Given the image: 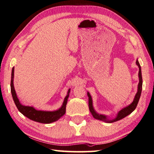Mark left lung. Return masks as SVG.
I'll return each instance as SVG.
<instances>
[{
    "instance_id": "8db88e82",
    "label": "left lung",
    "mask_w": 154,
    "mask_h": 154,
    "mask_svg": "<svg viewBox=\"0 0 154 154\" xmlns=\"http://www.w3.org/2000/svg\"><path fill=\"white\" fill-rule=\"evenodd\" d=\"M136 64L138 65L139 67V78H140V82L139 84H138V89H137V92L136 93V95L135 96L134 100L132 103L129 105V106L126 107L125 108H123L121 111H119L118 113V115H117V117L115 119L113 120H108L107 119L106 117L103 116V115H99V114H97V113L95 112L94 111V109L93 107V105H92V99L91 95L89 93H87V95L89 97V108L90 110V112L91 113L93 117H94L95 119H97L99 120H102V121H105L106 122H109V123H113L117 121H119V120L122 119L123 118H124L125 117H126L127 116L129 115L131 113L133 112V111L135 110V108H136L138 101L140 100V96H141V90H142V76H141V67L139 62H138L137 60H136Z\"/></svg>"
}]
</instances>
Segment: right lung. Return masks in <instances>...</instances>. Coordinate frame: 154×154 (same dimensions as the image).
I'll return each instance as SVG.
<instances>
[{"label": "right lung", "mask_w": 154, "mask_h": 154, "mask_svg": "<svg viewBox=\"0 0 154 154\" xmlns=\"http://www.w3.org/2000/svg\"><path fill=\"white\" fill-rule=\"evenodd\" d=\"M13 78H14V67L12 69L11 73V91L13 96V100L15 105L19 109L20 112L28 117L29 119L32 120V121L42 123H50L53 122L58 120L60 117H62L65 113L66 111V105L67 103V99L69 97V93L70 92V89H69L68 95L65 98L64 102H63L62 107L59 110L55 111H37L34 109L32 107L24 106L22 105L18 99L16 92L13 85Z\"/></svg>", "instance_id": "1"}]
</instances>
